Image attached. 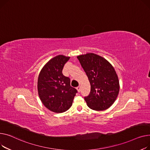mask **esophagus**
<instances>
[{
	"label": "esophagus",
	"mask_w": 150,
	"mask_h": 150,
	"mask_svg": "<svg viewBox=\"0 0 150 150\" xmlns=\"http://www.w3.org/2000/svg\"><path fill=\"white\" fill-rule=\"evenodd\" d=\"M76 89H77V91L79 93L80 92V91H81V86H77V88H76Z\"/></svg>",
	"instance_id": "obj_1"
}]
</instances>
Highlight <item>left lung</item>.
<instances>
[{
  "label": "left lung",
  "instance_id": "1",
  "mask_svg": "<svg viewBox=\"0 0 150 150\" xmlns=\"http://www.w3.org/2000/svg\"><path fill=\"white\" fill-rule=\"evenodd\" d=\"M77 57L91 85L90 93L85 98L88 107L95 111L107 110L116 100L120 89L115 69L107 59L93 52Z\"/></svg>",
  "mask_w": 150,
  "mask_h": 150
}]
</instances>
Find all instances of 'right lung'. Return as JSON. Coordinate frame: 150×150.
I'll use <instances>...</instances> for the list:
<instances>
[{
	"mask_svg": "<svg viewBox=\"0 0 150 150\" xmlns=\"http://www.w3.org/2000/svg\"><path fill=\"white\" fill-rule=\"evenodd\" d=\"M70 57L58 55L43 67L39 74L38 91L43 105L52 112L61 113L73 104L77 90L70 85V79L62 74Z\"/></svg>",
	"mask_w": 150,
	"mask_h": 150,
	"instance_id": "add662e5",
	"label": "right lung"
}]
</instances>
